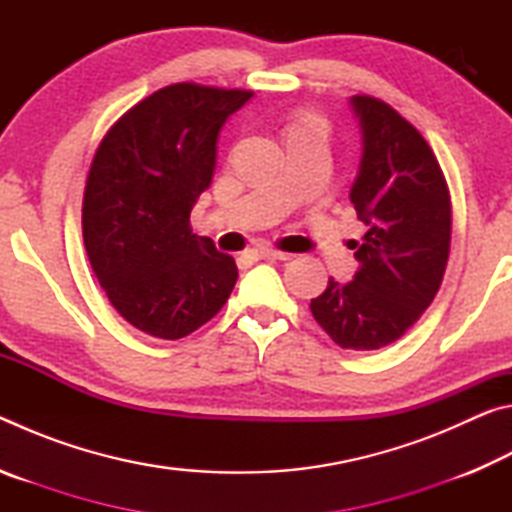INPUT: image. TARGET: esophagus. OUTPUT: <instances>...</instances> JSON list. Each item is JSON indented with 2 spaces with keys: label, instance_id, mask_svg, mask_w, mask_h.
<instances>
[{
  "label": "esophagus",
  "instance_id": "34e87169",
  "mask_svg": "<svg viewBox=\"0 0 512 512\" xmlns=\"http://www.w3.org/2000/svg\"><path fill=\"white\" fill-rule=\"evenodd\" d=\"M253 257H255V259H287V255L280 253V250L268 248V246L255 248V250H253Z\"/></svg>",
  "mask_w": 512,
  "mask_h": 512
}]
</instances>
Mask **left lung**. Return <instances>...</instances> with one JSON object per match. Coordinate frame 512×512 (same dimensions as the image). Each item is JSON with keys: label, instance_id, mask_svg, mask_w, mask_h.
<instances>
[{"label": "left lung", "instance_id": "1", "mask_svg": "<svg viewBox=\"0 0 512 512\" xmlns=\"http://www.w3.org/2000/svg\"><path fill=\"white\" fill-rule=\"evenodd\" d=\"M361 162L350 189L363 241H352L359 271L350 282L329 277L311 300L316 323L345 350L395 343L431 305L443 282L452 203L436 155L388 103L352 97Z\"/></svg>", "mask_w": 512, "mask_h": 512}]
</instances>
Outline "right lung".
<instances>
[{"label": "right lung", "instance_id": "add662e5", "mask_svg": "<svg viewBox=\"0 0 512 512\" xmlns=\"http://www.w3.org/2000/svg\"><path fill=\"white\" fill-rule=\"evenodd\" d=\"M253 92L176 83L121 117L99 144L83 198V241L121 316L176 341L230 298L235 259L196 237L189 214L212 183L216 142Z\"/></svg>", "mask_w": 512, "mask_h": 512}]
</instances>
